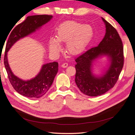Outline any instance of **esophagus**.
Here are the masks:
<instances>
[{
	"mask_svg": "<svg viewBox=\"0 0 135 135\" xmlns=\"http://www.w3.org/2000/svg\"><path fill=\"white\" fill-rule=\"evenodd\" d=\"M68 63H66V62H65V63L62 64V65H61V66H62V68H64L68 67Z\"/></svg>",
	"mask_w": 135,
	"mask_h": 135,
	"instance_id": "esophagus-1",
	"label": "esophagus"
}]
</instances>
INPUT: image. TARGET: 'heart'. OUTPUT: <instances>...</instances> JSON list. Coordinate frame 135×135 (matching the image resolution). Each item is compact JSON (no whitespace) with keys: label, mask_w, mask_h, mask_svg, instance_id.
Wrapping results in <instances>:
<instances>
[{"label":"heart","mask_w":135,"mask_h":135,"mask_svg":"<svg viewBox=\"0 0 135 135\" xmlns=\"http://www.w3.org/2000/svg\"><path fill=\"white\" fill-rule=\"evenodd\" d=\"M93 34V28L89 25L74 21L64 22L57 28L56 38L51 37L50 39L49 50L52 54H57L61 49L60 42H66L68 51L71 54H77L86 46Z\"/></svg>","instance_id":"b5f03b06"}]
</instances>
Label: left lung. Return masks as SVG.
<instances>
[{
	"label": "left lung",
	"mask_w": 135,
	"mask_h": 135,
	"mask_svg": "<svg viewBox=\"0 0 135 135\" xmlns=\"http://www.w3.org/2000/svg\"><path fill=\"white\" fill-rule=\"evenodd\" d=\"M106 32L98 46L89 49L75 59V81L80 91L89 96L103 95L115 84L123 66V47L117 31L101 17ZM107 56L109 64L103 74H93V64L101 56Z\"/></svg>",
	"instance_id": "8db88e82"
}]
</instances>
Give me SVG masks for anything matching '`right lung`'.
I'll list each match as a JSON object with an SVG mask.
<instances>
[{
    "mask_svg": "<svg viewBox=\"0 0 135 135\" xmlns=\"http://www.w3.org/2000/svg\"><path fill=\"white\" fill-rule=\"evenodd\" d=\"M52 17L51 15H46L28 16L23 22L13 28L8 38L4 63L10 83L15 90L23 96L39 98L44 95L51 87L58 72V62H53L43 65L40 71L34 78L25 80L19 78L12 71L8 61L7 53L16 42L39 29Z\"/></svg>",
    "mask_w": 135,
    "mask_h": 135,
    "instance_id": "add662e5",
    "label": "right lung"
}]
</instances>
